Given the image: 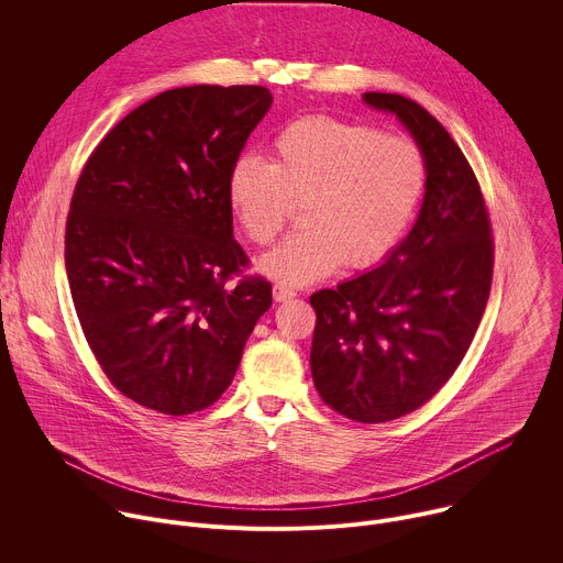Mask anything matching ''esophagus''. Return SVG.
Wrapping results in <instances>:
<instances>
[{"label": "esophagus", "mask_w": 563, "mask_h": 563, "mask_svg": "<svg viewBox=\"0 0 563 563\" xmlns=\"http://www.w3.org/2000/svg\"><path fill=\"white\" fill-rule=\"evenodd\" d=\"M296 296V289H291V287H287V285H274V300L276 302H283V300H289V298H294Z\"/></svg>", "instance_id": "1"}]
</instances>
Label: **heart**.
Wrapping results in <instances>:
<instances>
[{
	"instance_id": "obj_1",
	"label": "heart",
	"mask_w": 563,
	"mask_h": 563,
	"mask_svg": "<svg viewBox=\"0 0 563 563\" xmlns=\"http://www.w3.org/2000/svg\"><path fill=\"white\" fill-rule=\"evenodd\" d=\"M426 191V159L404 135L328 115L287 124L274 159L245 153L227 196L235 222L258 247L272 245L302 207L305 231L267 254L261 272L287 285L323 280L347 263L387 258L415 220Z\"/></svg>"
}]
</instances>
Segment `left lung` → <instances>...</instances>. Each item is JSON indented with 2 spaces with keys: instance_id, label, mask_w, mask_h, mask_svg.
I'll return each mask as SVG.
<instances>
[{
  "instance_id": "8db88e82",
  "label": "left lung",
  "mask_w": 563,
  "mask_h": 563,
  "mask_svg": "<svg viewBox=\"0 0 563 563\" xmlns=\"http://www.w3.org/2000/svg\"><path fill=\"white\" fill-rule=\"evenodd\" d=\"M363 100L394 113L426 159L421 213L376 269L309 296L311 376L325 404L358 423L406 417L450 380L486 311L495 240L478 180L459 144L419 102Z\"/></svg>"
}]
</instances>
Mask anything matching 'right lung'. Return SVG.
<instances>
[{
    "mask_svg": "<svg viewBox=\"0 0 563 563\" xmlns=\"http://www.w3.org/2000/svg\"><path fill=\"white\" fill-rule=\"evenodd\" d=\"M272 107L265 87L151 98L93 148L66 218L73 305L102 372L148 410L200 412L233 380L272 285L243 275L231 167Z\"/></svg>",
    "mask_w": 563,
    "mask_h": 563,
    "instance_id": "1",
    "label": "right lung"
}]
</instances>
